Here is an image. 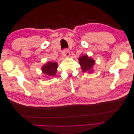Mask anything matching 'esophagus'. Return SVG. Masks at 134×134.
Here are the masks:
<instances>
[{"label": "esophagus", "mask_w": 134, "mask_h": 134, "mask_svg": "<svg viewBox=\"0 0 134 134\" xmlns=\"http://www.w3.org/2000/svg\"><path fill=\"white\" fill-rule=\"evenodd\" d=\"M70 52L69 51V50L68 49H65L64 52H63V56L62 57L63 58H68L69 57V56H70Z\"/></svg>", "instance_id": "34e87169"}]
</instances>
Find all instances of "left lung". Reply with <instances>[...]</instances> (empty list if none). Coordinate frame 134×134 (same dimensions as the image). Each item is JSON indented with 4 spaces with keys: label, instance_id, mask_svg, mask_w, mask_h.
Masks as SVG:
<instances>
[{
    "label": "left lung",
    "instance_id": "8db88e82",
    "mask_svg": "<svg viewBox=\"0 0 134 134\" xmlns=\"http://www.w3.org/2000/svg\"><path fill=\"white\" fill-rule=\"evenodd\" d=\"M81 69L84 72L92 73L96 61L87 55H83L78 58Z\"/></svg>",
    "mask_w": 134,
    "mask_h": 134
}]
</instances>
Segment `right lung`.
Segmentation results:
<instances>
[{"mask_svg":"<svg viewBox=\"0 0 134 134\" xmlns=\"http://www.w3.org/2000/svg\"><path fill=\"white\" fill-rule=\"evenodd\" d=\"M57 63L48 62L42 66L41 70L45 77L47 78H50L56 75V72H57Z\"/></svg>","mask_w":134,"mask_h":134,"instance_id":"1","label":"right lung"}]
</instances>
